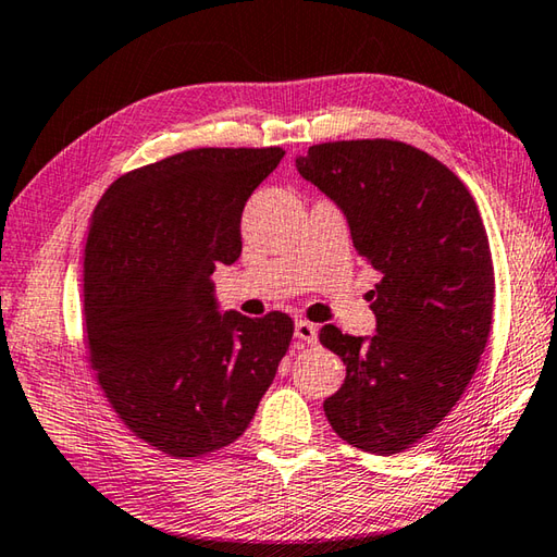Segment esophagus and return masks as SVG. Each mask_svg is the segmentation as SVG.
<instances>
[{"mask_svg":"<svg viewBox=\"0 0 557 557\" xmlns=\"http://www.w3.org/2000/svg\"><path fill=\"white\" fill-rule=\"evenodd\" d=\"M294 337H297V343L301 345H313L319 341V329L309 321H297L294 323Z\"/></svg>","mask_w":557,"mask_h":557,"instance_id":"esophagus-1","label":"esophagus"}]
</instances>
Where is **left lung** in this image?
Masks as SVG:
<instances>
[{
	"instance_id": "8db88e82",
	"label": "left lung",
	"mask_w": 557,
	"mask_h": 557,
	"mask_svg": "<svg viewBox=\"0 0 557 557\" xmlns=\"http://www.w3.org/2000/svg\"><path fill=\"white\" fill-rule=\"evenodd\" d=\"M297 171L341 207L357 256L381 272L367 294L372 337L319 333L347 369L325 418L357 449L400 454L449 416L485 350L495 270L481 212L454 171L406 141H325Z\"/></svg>"
}]
</instances>
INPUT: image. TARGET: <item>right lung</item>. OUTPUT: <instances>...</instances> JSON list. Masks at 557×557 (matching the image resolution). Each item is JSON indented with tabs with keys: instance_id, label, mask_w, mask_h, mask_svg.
<instances>
[{
	"instance_id": "1",
	"label": "right lung",
	"mask_w": 557,
	"mask_h": 557,
	"mask_svg": "<svg viewBox=\"0 0 557 557\" xmlns=\"http://www.w3.org/2000/svg\"><path fill=\"white\" fill-rule=\"evenodd\" d=\"M285 149H188L120 176L84 246V333L117 418L193 459L236 442L287 355L294 323L220 313L210 275L242 256V212Z\"/></svg>"
}]
</instances>
